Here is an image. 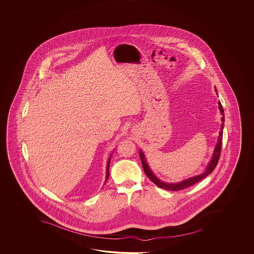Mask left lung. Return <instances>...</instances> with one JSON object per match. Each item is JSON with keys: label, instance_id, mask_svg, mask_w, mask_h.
<instances>
[{"label": "left lung", "instance_id": "1", "mask_svg": "<svg viewBox=\"0 0 254 254\" xmlns=\"http://www.w3.org/2000/svg\"><path fill=\"white\" fill-rule=\"evenodd\" d=\"M215 92H217L216 89ZM218 104H219V110L221 111V130L219 131V137H218L217 143H216L214 151H213V153H212L211 161L209 162L208 165L206 166L205 171L203 173H200L199 175L192 176L190 178L185 179L184 181L178 182V183H164V182H162L160 179L158 178L156 175L153 173V172L151 171V169L149 166L147 160H146L144 152L140 150V160H141L142 168L144 170V173L148 176V178L150 179L153 184H156L158 187H160L162 189L167 190H180L186 189V188H188L190 186L197 184L198 182H200V180L205 178L207 175L211 174L212 173V171L215 169L218 161L220 159V155H221V145H222V132H223V127H224V112H223V109H222V106H221V103L219 102Z\"/></svg>", "mask_w": 254, "mask_h": 254}]
</instances>
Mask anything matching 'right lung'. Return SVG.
<instances>
[{"mask_svg": "<svg viewBox=\"0 0 254 254\" xmlns=\"http://www.w3.org/2000/svg\"><path fill=\"white\" fill-rule=\"evenodd\" d=\"M112 155H113V153L110 155V158L108 159V162H107V165H106V177H105V183L104 184H106V182H107V180L109 178V175H110V173H109V167H110V162H111V158H112Z\"/></svg>", "mask_w": 254, "mask_h": 254, "instance_id": "1", "label": "right lung"}]
</instances>
